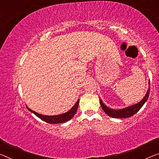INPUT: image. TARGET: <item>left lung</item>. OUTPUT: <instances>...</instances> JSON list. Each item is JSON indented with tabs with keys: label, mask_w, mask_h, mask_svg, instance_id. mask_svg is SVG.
<instances>
[{
	"label": "left lung",
	"mask_w": 159,
	"mask_h": 159,
	"mask_svg": "<svg viewBox=\"0 0 159 159\" xmlns=\"http://www.w3.org/2000/svg\"><path fill=\"white\" fill-rule=\"evenodd\" d=\"M150 85V83H149ZM150 93V87H148V89L145 97H143V99L141 100L140 102H139L138 104H136L132 106L128 107L126 108L121 109H113L109 108V107H107L103 102H102V99H99V102L100 104H101V107L102 109H103L104 111L106 113L107 115L111 117H114V118H128V117H130L133 116L134 114H135L136 112H137L139 109H140L143 104H145V102L147 101L148 97L149 96Z\"/></svg>",
	"instance_id": "1"
}]
</instances>
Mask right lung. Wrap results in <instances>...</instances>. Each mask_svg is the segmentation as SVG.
Segmentation results:
<instances>
[{
  "instance_id": "add662e5",
  "label": "right lung",
  "mask_w": 159,
  "mask_h": 159,
  "mask_svg": "<svg viewBox=\"0 0 159 159\" xmlns=\"http://www.w3.org/2000/svg\"><path fill=\"white\" fill-rule=\"evenodd\" d=\"M79 102H80V99H78L77 102H76V104H75L69 111L66 112V113L59 114V115H55V116L43 115V114H38L37 112L31 110V109H29L28 107H27V109H28L29 111L33 112L34 114H35V115L38 117H39L40 119H42V120L47 122V123H49V124L63 123V122H66L70 120V119L75 116V114L77 110L78 105H79Z\"/></svg>"
}]
</instances>
